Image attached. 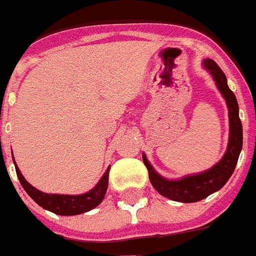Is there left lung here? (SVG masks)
<instances>
[{"mask_svg": "<svg viewBox=\"0 0 256 256\" xmlns=\"http://www.w3.org/2000/svg\"><path fill=\"white\" fill-rule=\"evenodd\" d=\"M203 67L208 70L210 74L212 75L215 84L220 92V94L224 96L229 110V142L224 158L215 166L203 172L185 176L180 180H167L162 177L160 174H158L154 170V167L150 166L146 156L142 155V160L148 168L152 186L162 196L181 203L200 202L210 196L211 193L220 190L234 172L242 148V126L238 116V104H237L236 96L229 89L225 74L214 60L211 58L203 60Z\"/></svg>", "mask_w": 256, "mask_h": 256, "instance_id": "8db88e82", "label": "left lung"}]
</instances>
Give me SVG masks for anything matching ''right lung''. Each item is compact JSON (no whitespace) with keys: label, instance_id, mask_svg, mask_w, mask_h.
Instances as JSON below:
<instances>
[{"label":"right lung","instance_id":"obj_1","mask_svg":"<svg viewBox=\"0 0 256 256\" xmlns=\"http://www.w3.org/2000/svg\"><path fill=\"white\" fill-rule=\"evenodd\" d=\"M16 167V174H18L20 184L26 192L28 193V196L36 204H40L42 208L52 211L58 215H78L96 208L102 202V198L106 196V188H108L110 167L106 168V172H104V176L101 177L94 188L90 189L89 192L82 193V194H49V193L41 192L26 181V178L20 172L19 167Z\"/></svg>","mask_w":256,"mask_h":256}]
</instances>
